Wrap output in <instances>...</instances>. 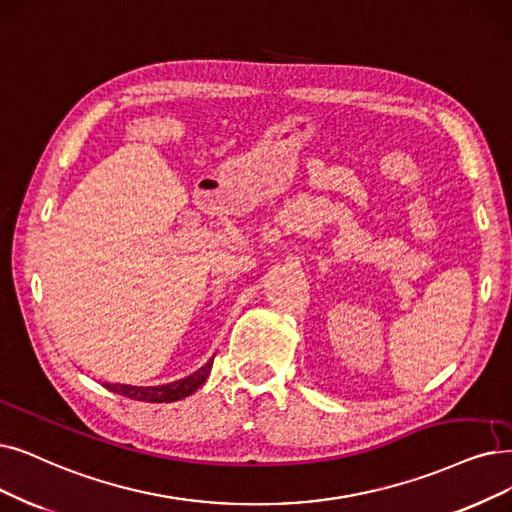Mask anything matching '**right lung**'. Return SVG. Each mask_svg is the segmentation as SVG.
Instances as JSON below:
<instances>
[{"instance_id":"right-lung-1","label":"right lung","mask_w":512,"mask_h":512,"mask_svg":"<svg viewBox=\"0 0 512 512\" xmlns=\"http://www.w3.org/2000/svg\"><path fill=\"white\" fill-rule=\"evenodd\" d=\"M214 359H210L206 365H201L197 372L168 382V384H157V386H134V384H111V382H102V386L109 388V391L128 397L134 401H147V403H172L180 401L189 395H193L197 388L208 380V374L212 370Z\"/></svg>"}]
</instances>
